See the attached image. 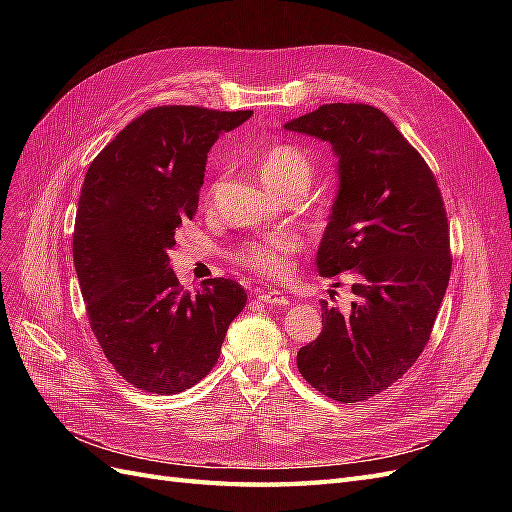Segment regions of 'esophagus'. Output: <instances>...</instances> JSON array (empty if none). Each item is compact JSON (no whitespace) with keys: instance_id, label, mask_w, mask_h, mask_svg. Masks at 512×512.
<instances>
[{"instance_id":"esophagus-1","label":"esophagus","mask_w":512,"mask_h":512,"mask_svg":"<svg viewBox=\"0 0 512 512\" xmlns=\"http://www.w3.org/2000/svg\"><path fill=\"white\" fill-rule=\"evenodd\" d=\"M256 299L271 305V307H286V305H290V299L286 297V294L277 292V290H258L256 292Z\"/></svg>"}]
</instances>
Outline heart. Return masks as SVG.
Here are the masks:
<instances>
[{"mask_svg":"<svg viewBox=\"0 0 512 512\" xmlns=\"http://www.w3.org/2000/svg\"><path fill=\"white\" fill-rule=\"evenodd\" d=\"M258 170L260 177L265 179L271 190L284 196H301L314 179L316 162L312 153L301 145L277 143L258 158ZM215 192H218V183L209 185V190L205 194L207 203H211ZM297 252V235H292V232H275V235L243 241L230 252V258L235 260L239 267L252 273L265 277H282L290 271L292 256Z\"/></svg>","mask_w":512,"mask_h":512,"instance_id":"obj_1","label":"heart"}]
</instances>
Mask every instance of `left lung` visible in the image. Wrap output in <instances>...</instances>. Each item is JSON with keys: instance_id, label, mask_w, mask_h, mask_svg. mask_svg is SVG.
Here are the masks:
<instances>
[{"instance_id": "left-lung-1", "label": "left lung", "mask_w": 512, "mask_h": 512, "mask_svg": "<svg viewBox=\"0 0 512 512\" xmlns=\"http://www.w3.org/2000/svg\"><path fill=\"white\" fill-rule=\"evenodd\" d=\"M286 130L337 153L339 194L316 262L322 277L350 275L354 294L348 312L320 303L322 331L297 365L322 395L356 404L397 382L429 342L453 267L444 200L421 153L376 106L322 104Z\"/></svg>"}]
</instances>
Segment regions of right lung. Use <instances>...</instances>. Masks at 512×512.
I'll use <instances>...</instances> for the list:
<instances>
[{
    "instance_id": "add662e5",
    "label": "right lung",
    "mask_w": 512,
    "mask_h": 512,
    "mask_svg": "<svg viewBox=\"0 0 512 512\" xmlns=\"http://www.w3.org/2000/svg\"><path fill=\"white\" fill-rule=\"evenodd\" d=\"M250 115L149 108L85 175L72 256L89 327L117 374L145 393L175 395L203 380L245 307V290L226 277L183 290L168 250L181 222L198 211L211 145Z\"/></svg>"
}]
</instances>
